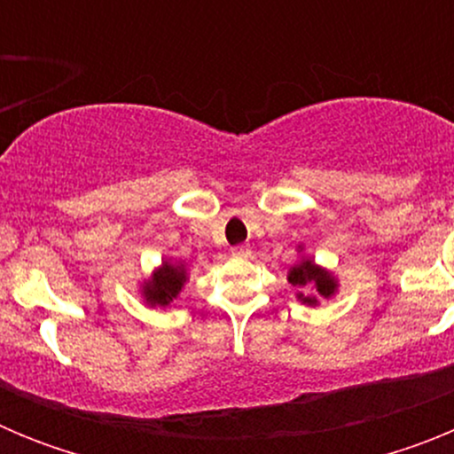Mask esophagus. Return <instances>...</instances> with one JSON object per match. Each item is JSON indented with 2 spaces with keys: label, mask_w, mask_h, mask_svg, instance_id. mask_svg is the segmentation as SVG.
Listing matches in <instances>:
<instances>
[{
  "label": "esophagus",
  "mask_w": 454,
  "mask_h": 454,
  "mask_svg": "<svg viewBox=\"0 0 454 454\" xmlns=\"http://www.w3.org/2000/svg\"><path fill=\"white\" fill-rule=\"evenodd\" d=\"M231 254H234V256H247V254H250V246H236L234 250H231Z\"/></svg>",
  "instance_id": "esophagus-1"
}]
</instances>
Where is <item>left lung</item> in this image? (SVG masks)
Returning a JSON list of instances; mask_svg holds the SVG:
<instances>
[{"instance_id":"left-lung-1","label":"left lung","mask_w":454,"mask_h":454,"mask_svg":"<svg viewBox=\"0 0 454 454\" xmlns=\"http://www.w3.org/2000/svg\"><path fill=\"white\" fill-rule=\"evenodd\" d=\"M298 250H302V246H298ZM288 284L298 288L295 298L309 307H316L320 300H330L339 291V279L327 268L318 266L311 256H302L288 270Z\"/></svg>"}]
</instances>
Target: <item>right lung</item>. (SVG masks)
Listing matches in <instances>:
<instances>
[{
    "mask_svg": "<svg viewBox=\"0 0 454 454\" xmlns=\"http://www.w3.org/2000/svg\"><path fill=\"white\" fill-rule=\"evenodd\" d=\"M188 279L186 266L182 262L163 259L145 282L140 284V295L147 307H168L182 293Z\"/></svg>",
    "mask_w": 454,
    "mask_h": 454,
    "instance_id": "1",
    "label": "right lung"
}]
</instances>
